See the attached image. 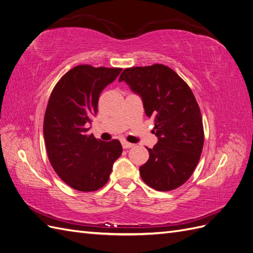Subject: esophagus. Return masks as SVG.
Returning <instances> with one entry per match:
<instances>
[{"label":"esophagus","mask_w":253,"mask_h":253,"mask_svg":"<svg viewBox=\"0 0 253 253\" xmlns=\"http://www.w3.org/2000/svg\"><path fill=\"white\" fill-rule=\"evenodd\" d=\"M121 144H122V148H124V149H129V148H133L134 147L133 143H129L127 141H122Z\"/></svg>","instance_id":"obj_1"}]
</instances>
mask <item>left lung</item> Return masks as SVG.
Segmentation results:
<instances>
[{
	"instance_id": "left-lung-1",
	"label": "left lung",
	"mask_w": 253,
	"mask_h": 253,
	"mask_svg": "<svg viewBox=\"0 0 253 253\" xmlns=\"http://www.w3.org/2000/svg\"><path fill=\"white\" fill-rule=\"evenodd\" d=\"M142 98L145 115L153 118L158 142L148 149L149 160L139 168L142 180L157 191H171L193 174L204 147L200 106L188 84L164 64L126 68L119 77Z\"/></svg>"
}]
</instances>
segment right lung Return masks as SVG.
<instances>
[{
	"mask_svg": "<svg viewBox=\"0 0 253 253\" xmlns=\"http://www.w3.org/2000/svg\"><path fill=\"white\" fill-rule=\"evenodd\" d=\"M121 70L75 66L58 81L49 97L43 122L49 163L61 179L81 192L102 188L122 153L119 140L106 142L87 134L99 96Z\"/></svg>",
	"mask_w": 253,
	"mask_h": 253,
	"instance_id": "add662e5",
	"label": "right lung"
}]
</instances>
